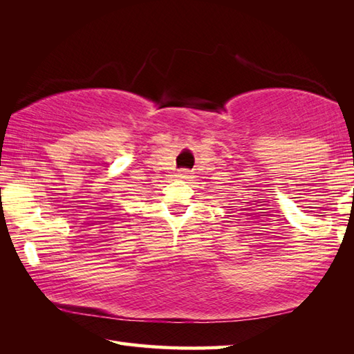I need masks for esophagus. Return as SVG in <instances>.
Here are the masks:
<instances>
[{
	"label": "esophagus",
	"mask_w": 354,
	"mask_h": 354,
	"mask_svg": "<svg viewBox=\"0 0 354 354\" xmlns=\"http://www.w3.org/2000/svg\"><path fill=\"white\" fill-rule=\"evenodd\" d=\"M190 176V173H189V170H179L178 171V178H181V179H187V178H189Z\"/></svg>",
	"instance_id": "obj_1"
}]
</instances>
